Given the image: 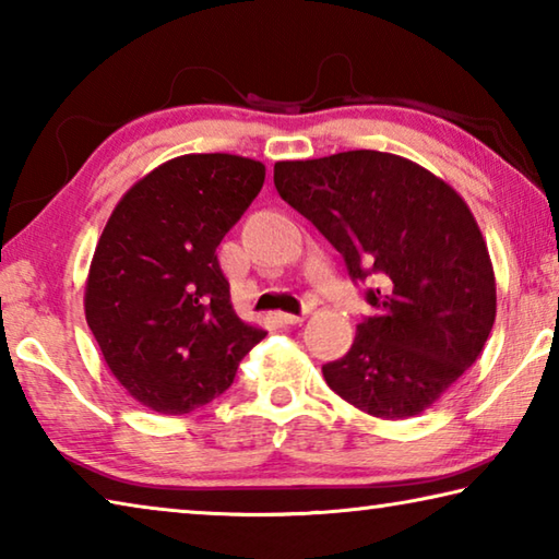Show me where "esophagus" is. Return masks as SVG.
<instances>
[{"label": "esophagus", "mask_w": 559, "mask_h": 559, "mask_svg": "<svg viewBox=\"0 0 559 559\" xmlns=\"http://www.w3.org/2000/svg\"><path fill=\"white\" fill-rule=\"evenodd\" d=\"M271 320L273 323H278V325H298V323H302V316H290V313H271Z\"/></svg>", "instance_id": "34e87169"}]
</instances>
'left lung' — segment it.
<instances>
[{"mask_svg": "<svg viewBox=\"0 0 559 559\" xmlns=\"http://www.w3.org/2000/svg\"><path fill=\"white\" fill-rule=\"evenodd\" d=\"M283 202L343 253L349 278L377 288V313L345 357L323 365L330 390L380 419L416 416L476 362L496 320L484 234L453 189L400 155L349 150L273 167Z\"/></svg>", "mask_w": 559, "mask_h": 559, "instance_id": "obj_1", "label": "left lung"}]
</instances>
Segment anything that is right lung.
Segmentation results:
<instances>
[{
	"instance_id": "right-lung-1",
	"label": "right lung",
	"mask_w": 559,
	"mask_h": 559,
	"mask_svg": "<svg viewBox=\"0 0 559 559\" xmlns=\"http://www.w3.org/2000/svg\"><path fill=\"white\" fill-rule=\"evenodd\" d=\"M263 179L266 167L249 157H175L128 189L100 234L88 328L116 380L153 412L210 404L266 337L236 316L216 259Z\"/></svg>"
}]
</instances>
